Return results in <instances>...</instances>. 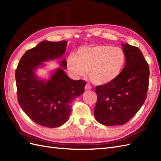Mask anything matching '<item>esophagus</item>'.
I'll list each match as a JSON object with an SVG mask.
<instances>
[{
    "label": "esophagus",
    "instance_id": "1",
    "mask_svg": "<svg viewBox=\"0 0 161 161\" xmlns=\"http://www.w3.org/2000/svg\"><path fill=\"white\" fill-rule=\"evenodd\" d=\"M85 90H89V89H92V87H91V86L90 85L86 84V85H85Z\"/></svg>",
    "mask_w": 161,
    "mask_h": 161
}]
</instances>
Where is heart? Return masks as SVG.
Listing matches in <instances>:
<instances>
[{
  "instance_id": "heart-1",
  "label": "heart",
  "mask_w": 161,
  "mask_h": 161,
  "mask_svg": "<svg viewBox=\"0 0 161 161\" xmlns=\"http://www.w3.org/2000/svg\"><path fill=\"white\" fill-rule=\"evenodd\" d=\"M127 54L122 48L110 45L81 47L67 57V69L74 77L84 76L97 85H105L115 80L123 72Z\"/></svg>"
}]
</instances>
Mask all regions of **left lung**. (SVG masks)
Wrapping results in <instances>:
<instances>
[{"label":"left lung","instance_id":"left-lung-1","mask_svg":"<svg viewBox=\"0 0 161 161\" xmlns=\"http://www.w3.org/2000/svg\"><path fill=\"white\" fill-rule=\"evenodd\" d=\"M127 63L114 82L95 87L97 101L94 115L105 125H123L137 113L147 99L149 66L138 47L121 43Z\"/></svg>","mask_w":161,"mask_h":161}]
</instances>
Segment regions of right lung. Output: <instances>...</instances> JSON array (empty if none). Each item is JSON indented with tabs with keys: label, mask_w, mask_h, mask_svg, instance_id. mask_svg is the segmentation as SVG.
<instances>
[{
	"label": "right lung",
	"mask_w": 161,
	"mask_h": 161,
	"mask_svg": "<svg viewBox=\"0 0 161 161\" xmlns=\"http://www.w3.org/2000/svg\"><path fill=\"white\" fill-rule=\"evenodd\" d=\"M66 45V41L42 42L24 53L15 71L19 104L34 122L45 127L64 124L69 118L73 99L85 92L86 82L70 79L61 68L47 80L38 79L35 75L42 62L60 58ZM61 65L66 69L65 59Z\"/></svg>",
	"instance_id": "add662e5"
}]
</instances>
